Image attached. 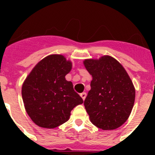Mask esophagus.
Instances as JSON below:
<instances>
[{"label":"esophagus","mask_w":155,"mask_h":155,"mask_svg":"<svg viewBox=\"0 0 155 155\" xmlns=\"http://www.w3.org/2000/svg\"><path fill=\"white\" fill-rule=\"evenodd\" d=\"M80 95H81V98H82V99H83V100L85 99V98H86V93L85 92L81 93Z\"/></svg>","instance_id":"esophagus-1"}]
</instances>
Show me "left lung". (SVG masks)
Here are the masks:
<instances>
[{
    "label": "left lung",
    "mask_w": 155,
    "mask_h": 155,
    "mask_svg": "<svg viewBox=\"0 0 155 155\" xmlns=\"http://www.w3.org/2000/svg\"><path fill=\"white\" fill-rule=\"evenodd\" d=\"M84 65L92 76L91 90L84 102L90 120L103 130L125 123L135 100V88L124 67L113 57L88 59Z\"/></svg>",
    "instance_id": "obj_1"
}]
</instances>
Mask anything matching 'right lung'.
<instances>
[{"label":"right lung","mask_w":155,"mask_h":155,"mask_svg":"<svg viewBox=\"0 0 155 155\" xmlns=\"http://www.w3.org/2000/svg\"><path fill=\"white\" fill-rule=\"evenodd\" d=\"M72 63L53 54L39 61L23 83V102L27 113L39 127L53 129L68 121L71 110L83 103L65 76Z\"/></svg>","instance_id":"add662e5"}]
</instances>
